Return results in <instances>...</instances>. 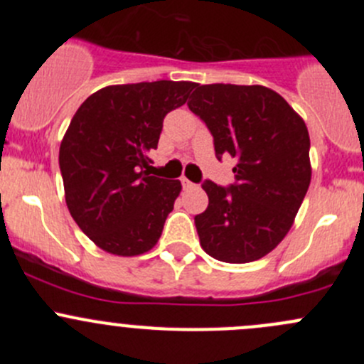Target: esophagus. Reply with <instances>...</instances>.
<instances>
[{
  "instance_id": "esophagus-1",
  "label": "esophagus",
  "mask_w": 364,
  "mask_h": 364,
  "mask_svg": "<svg viewBox=\"0 0 364 364\" xmlns=\"http://www.w3.org/2000/svg\"><path fill=\"white\" fill-rule=\"evenodd\" d=\"M181 185H183V188H193V186H196L192 181H188L186 178H181Z\"/></svg>"
}]
</instances>
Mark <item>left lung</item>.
Returning <instances> with one entry per match:
<instances>
[{"label":"left lung","instance_id":"1","mask_svg":"<svg viewBox=\"0 0 364 364\" xmlns=\"http://www.w3.org/2000/svg\"><path fill=\"white\" fill-rule=\"evenodd\" d=\"M188 109L208 124L216 156L237 159L236 185H203L209 205L196 216L200 247L222 262L262 259L287 236L310 186L306 124L259 84H196Z\"/></svg>","mask_w":364,"mask_h":364}]
</instances>
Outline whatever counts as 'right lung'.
I'll use <instances>...</instances> for the list:
<instances>
[{"label": "right lung", "mask_w": 364, "mask_h": 364, "mask_svg": "<svg viewBox=\"0 0 364 364\" xmlns=\"http://www.w3.org/2000/svg\"><path fill=\"white\" fill-rule=\"evenodd\" d=\"M196 82L105 86L73 114L60 146L68 211L104 252L135 257L159 243L181 192L178 179L149 172L165 114L181 107Z\"/></svg>", "instance_id": "obj_1"}]
</instances>
